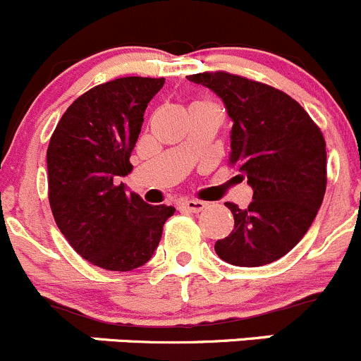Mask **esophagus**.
Returning <instances> with one entry per match:
<instances>
[{"label": "esophagus", "mask_w": 361, "mask_h": 361, "mask_svg": "<svg viewBox=\"0 0 361 361\" xmlns=\"http://www.w3.org/2000/svg\"><path fill=\"white\" fill-rule=\"evenodd\" d=\"M182 205H184V209H188L189 212L196 214V212H202V210L207 207V203L202 202V200H185Z\"/></svg>", "instance_id": "esophagus-1"}]
</instances>
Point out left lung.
Masks as SVG:
<instances>
[{
    "instance_id": "8db88e82",
    "label": "left lung",
    "mask_w": 361,
    "mask_h": 361,
    "mask_svg": "<svg viewBox=\"0 0 361 361\" xmlns=\"http://www.w3.org/2000/svg\"><path fill=\"white\" fill-rule=\"evenodd\" d=\"M188 78L212 89L226 105L233 121L230 165H237L252 188L247 209L226 203L235 228L214 249L230 265H269L302 240L323 203V133L297 99L272 85L228 71Z\"/></svg>"
}]
</instances>
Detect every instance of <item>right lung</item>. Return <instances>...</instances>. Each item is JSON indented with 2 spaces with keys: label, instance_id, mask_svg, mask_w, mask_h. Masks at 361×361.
<instances>
[{
  "label": "right lung",
  "instance_id": "obj_1",
  "mask_svg": "<svg viewBox=\"0 0 361 361\" xmlns=\"http://www.w3.org/2000/svg\"><path fill=\"white\" fill-rule=\"evenodd\" d=\"M163 84L123 77L94 85L68 106L49 142L52 216L68 244L99 269L128 272L147 263L176 212L117 184L133 169L144 112Z\"/></svg>",
  "mask_w": 361,
  "mask_h": 361
}]
</instances>
